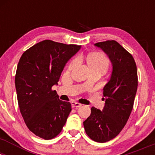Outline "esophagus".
<instances>
[{"label":"esophagus","mask_w":155,"mask_h":155,"mask_svg":"<svg viewBox=\"0 0 155 155\" xmlns=\"http://www.w3.org/2000/svg\"><path fill=\"white\" fill-rule=\"evenodd\" d=\"M71 106L73 108H78V107H80V106H81V104H79V103L73 101V102H71Z\"/></svg>","instance_id":"34e87169"}]
</instances>
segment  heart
<instances>
[{
	"instance_id": "1",
	"label": "heart",
	"mask_w": 155,
	"mask_h": 155,
	"mask_svg": "<svg viewBox=\"0 0 155 155\" xmlns=\"http://www.w3.org/2000/svg\"><path fill=\"white\" fill-rule=\"evenodd\" d=\"M78 63H79L78 58L73 60L68 66V70L72 71L73 69L75 68V67L78 65ZM87 63L92 71H101L105 72L107 70L108 65H109L108 58L104 54H100V53H93V54H89L87 58Z\"/></svg>"
}]
</instances>
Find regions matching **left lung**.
<instances>
[{
    "mask_svg": "<svg viewBox=\"0 0 155 155\" xmlns=\"http://www.w3.org/2000/svg\"><path fill=\"white\" fill-rule=\"evenodd\" d=\"M95 46L108 55L112 72L104 87V108L101 111L92 107L90 116L83 124L92 140L104 143L114 138L127 123L134 104L138 76L133 56L116 41L99 42Z\"/></svg>",
    "mask_w": 155,
    "mask_h": 155,
    "instance_id": "1",
    "label": "left lung"
}]
</instances>
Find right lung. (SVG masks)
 Masks as SVG:
<instances>
[{
  "label": "right lung",
  "instance_id": "add662e5",
  "mask_svg": "<svg viewBox=\"0 0 155 155\" xmlns=\"http://www.w3.org/2000/svg\"><path fill=\"white\" fill-rule=\"evenodd\" d=\"M80 49L81 46L44 40L21 56L15 76L17 101L27 127L35 136L51 139L65 125L71 104L60 101L51 87Z\"/></svg>",
  "mask_w": 155,
  "mask_h": 155
}]
</instances>
